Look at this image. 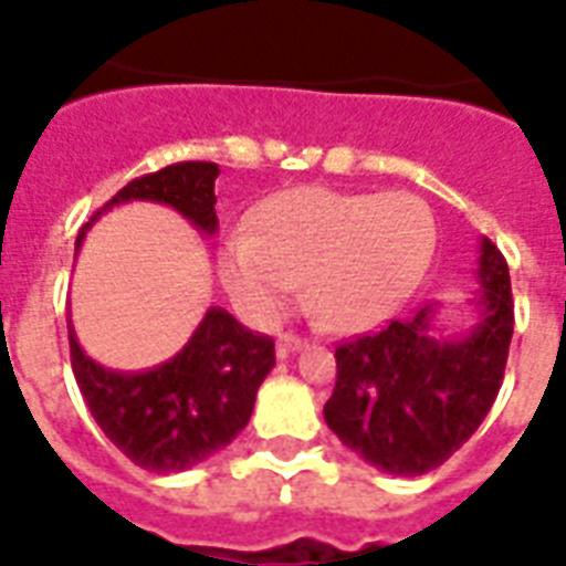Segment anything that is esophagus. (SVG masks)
<instances>
[{
	"mask_svg": "<svg viewBox=\"0 0 566 566\" xmlns=\"http://www.w3.org/2000/svg\"><path fill=\"white\" fill-rule=\"evenodd\" d=\"M275 346H279V355H291V353H300V349H305V340H302L300 335H293V332H282V335H279V340H275Z\"/></svg>",
	"mask_w": 566,
	"mask_h": 566,
	"instance_id": "34e87169",
	"label": "esophagus"
}]
</instances>
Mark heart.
I'll return each instance as SVG.
<instances>
[{"label":"heart","mask_w":566,"mask_h":566,"mask_svg":"<svg viewBox=\"0 0 566 566\" xmlns=\"http://www.w3.org/2000/svg\"><path fill=\"white\" fill-rule=\"evenodd\" d=\"M420 196L293 188L270 196L252 231L229 234L220 279L249 319H270L308 275L311 308L332 332L378 326L408 302L434 252Z\"/></svg>","instance_id":"obj_1"}]
</instances>
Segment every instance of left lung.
Listing matches in <instances>:
<instances>
[{
	"mask_svg": "<svg viewBox=\"0 0 566 566\" xmlns=\"http://www.w3.org/2000/svg\"><path fill=\"white\" fill-rule=\"evenodd\" d=\"M475 323L443 337L438 302L394 319L376 335L335 349L337 381L323 417L344 447L381 473L422 475L473 438L500 394L511 335L509 264L482 238Z\"/></svg>",
	"mask_w": 566,
	"mask_h": 566,
	"instance_id": "8db88e82",
	"label": "left lung"
}]
</instances>
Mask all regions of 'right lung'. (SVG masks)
<instances>
[{"label":"right lung","mask_w":566,"mask_h":566,"mask_svg":"<svg viewBox=\"0 0 566 566\" xmlns=\"http://www.w3.org/2000/svg\"><path fill=\"white\" fill-rule=\"evenodd\" d=\"M220 167L211 161L170 164L128 181L111 202L93 213L84 234L114 205H170L211 238L217 231L213 181ZM70 358L84 402L105 438L149 473H181L229 447L247 429L255 396L275 367L273 337L252 335L229 311L208 308L190 340L170 361L149 370L119 373L84 355L70 323Z\"/></svg>","instance_id":"add662e5"}]
</instances>
